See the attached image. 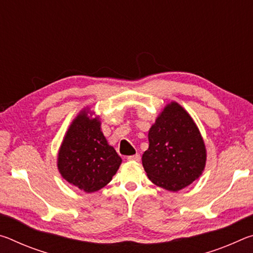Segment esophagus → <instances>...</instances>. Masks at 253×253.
<instances>
[{"mask_svg":"<svg viewBox=\"0 0 253 253\" xmlns=\"http://www.w3.org/2000/svg\"><path fill=\"white\" fill-rule=\"evenodd\" d=\"M127 160L132 161V162H139L140 161V155H139V154H135V155L127 156Z\"/></svg>","mask_w":253,"mask_h":253,"instance_id":"1","label":"esophagus"}]
</instances>
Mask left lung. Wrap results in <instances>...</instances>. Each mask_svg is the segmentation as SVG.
<instances>
[{"label":"left lung","mask_w":253,"mask_h":253,"mask_svg":"<svg viewBox=\"0 0 253 253\" xmlns=\"http://www.w3.org/2000/svg\"><path fill=\"white\" fill-rule=\"evenodd\" d=\"M149 147L142 162L148 178L176 192L202 174L207 151L193 119L176 102L162 111L148 132Z\"/></svg>","instance_id":"left-lung-1"}]
</instances>
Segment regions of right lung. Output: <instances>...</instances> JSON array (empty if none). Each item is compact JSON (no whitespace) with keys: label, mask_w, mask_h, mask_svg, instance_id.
Masks as SVG:
<instances>
[{"label":"right lung","mask_w":253,"mask_h":253,"mask_svg":"<svg viewBox=\"0 0 253 253\" xmlns=\"http://www.w3.org/2000/svg\"><path fill=\"white\" fill-rule=\"evenodd\" d=\"M122 158L107 143L97 118L83 111L68 129L60 147L58 169L62 177L87 193L107 185Z\"/></svg>","instance_id":"right-lung-1"}]
</instances>
